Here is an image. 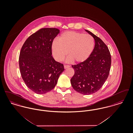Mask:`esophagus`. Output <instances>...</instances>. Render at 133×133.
Listing matches in <instances>:
<instances>
[{"label":"esophagus","mask_w":133,"mask_h":133,"mask_svg":"<svg viewBox=\"0 0 133 133\" xmlns=\"http://www.w3.org/2000/svg\"><path fill=\"white\" fill-rule=\"evenodd\" d=\"M64 68H65V69H67V68L70 67V66L69 65H65L64 66Z\"/></svg>","instance_id":"obj_1"}]
</instances>
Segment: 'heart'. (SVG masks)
I'll return each instance as SVG.
<instances>
[{
  "instance_id": "1",
  "label": "heart",
  "mask_w": 133,
  "mask_h": 133,
  "mask_svg": "<svg viewBox=\"0 0 133 133\" xmlns=\"http://www.w3.org/2000/svg\"><path fill=\"white\" fill-rule=\"evenodd\" d=\"M94 45V40L91 35L70 31L63 33L59 40L53 41L51 50L53 56L58 62L62 61L68 54L67 62L82 63L90 57Z\"/></svg>"
}]
</instances>
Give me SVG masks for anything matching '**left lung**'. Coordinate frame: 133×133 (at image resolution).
Segmentation results:
<instances>
[{
	"label": "left lung",
	"instance_id": "1",
	"mask_svg": "<svg viewBox=\"0 0 133 133\" xmlns=\"http://www.w3.org/2000/svg\"><path fill=\"white\" fill-rule=\"evenodd\" d=\"M85 31L94 38L95 47L87 60L72 65L75 73L70 81L76 92L86 95L94 93L103 86L109 74L111 57L101 39L91 32Z\"/></svg>",
	"mask_w": 133,
	"mask_h": 133
}]
</instances>
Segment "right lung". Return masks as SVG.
<instances>
[{
	"mask_svg": "<svg viewBox=\"0 0 133 133\" xmlns=\"http://www.w3.org/2000/svg\"><path fill=\"white\" fill-rule=\"evenodd\" d=\"M60 32L55 28L39 29L26 39L20 52L19 69L27 87L38 94L54 88L64 70L52 56L51 45Z\"/></svg>",
	"mask_w": 133,
	"mask_h": 133,
	"instance_id": "obj_1",
	"label": "right lung"
}]
</instances>
